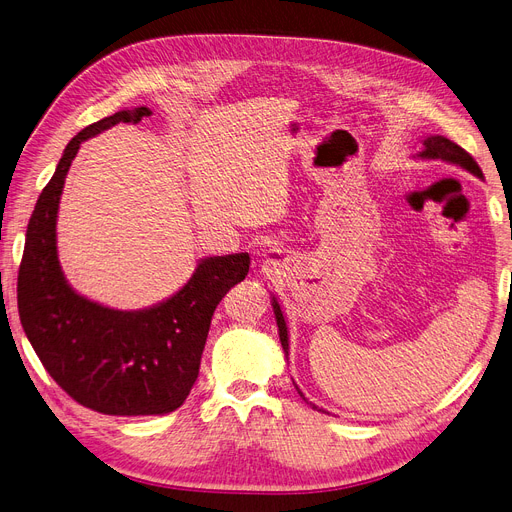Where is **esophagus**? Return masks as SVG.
Listing matches in <instances>:
<instances>
[{
	"instance_id": "34e87169",
	"label": "esophagus",
	"mask_w": 512,
	"mask_h": 512,
	"mask_svg": "<svg viewBox=\"0 0 512 512\" xmlns=\"http://www.w3.org/2000/svg\"><path fill=\"white\" fill-rule=\"evenodd\" d=\"M283 260H285V254L279 248H269L264 252V269L273 273L283 264Z\"/></svg>"
}]
</instances>
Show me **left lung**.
<instances>
[{"instance_id": "8db88e82", "label": "left lung", "mask_w": 512, "mask_h": 512, "mask_svg": "<svg viewBox=\"0 0 512 512\" xmlns=\"http://www.w3.org/2000/svg\"><path fill=\"white\" fill-rule=\"evenodd\" d=\"M423 145H425V150L421 152V158H431V160L440 158V160L452 162L456 166L467 168L469 173L477 175L479 179L483 177L479 164L473 160V156L467 150H462L458 143H454V141H450V139H446L442 135H431V137H427L423 141ZM273 308H275V316H277L281 346H283V352L287 354V350H289V344H287V325H285V319H283V314H281V308H279V304L275 300H273ZM298 392H300V389H298ZM300 396H302V392H300ZM312 408H316V406L312 404Z\"/></svg>"}]
</instances>
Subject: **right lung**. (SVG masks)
<instances>
[{
    "label": "right lung",
    "instance_id": "1",
    "mask_svg": "<svg viewBox=\"0 0 512 512\" xmlns=\"http://www.w3.org/2000/svg\"><path fill=\"white\" fill-rule=\"evenodd\" d=\"M148 108L123 110L70 139L41 191L18 269V314L45 371L83 406L114 417L166 415L189 396L212 314L246 279L248 254L206 258L173 298L148 310H114L72 289L56 252V216L64 179L81 141L118 123L137 125Z\"/></svg>",
    "mask_w": 512,
    "mask_h": 512
}]
</instances>
